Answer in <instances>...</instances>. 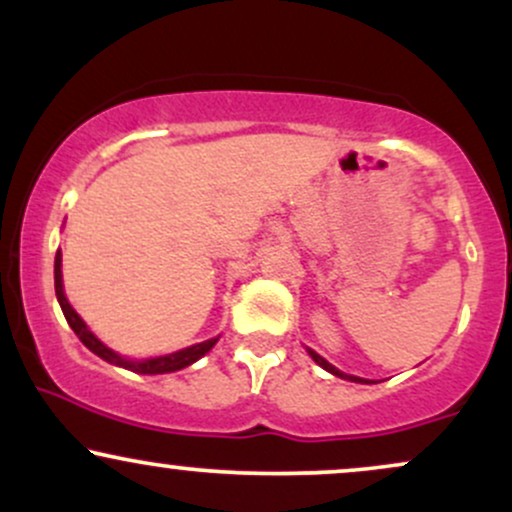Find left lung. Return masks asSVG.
<instances>
[{"instance_id": "8db88e82", "label": "left lung", "mask_w": 512, "mask_h": 512, "mask_svg": "<svg viewBox=\"0 0 512 512\" xmlns=\"http://www.w3.org/2000/svg\"><path fill=\"white\" fill-rule=\"evenodd\" d=\"M308 354H310V356H313V361L317 363V366H322V368H325V370H330V373H332V375H337V378L351 380V383H368V380H363V378H356V375H344V373H342V370H337V368H334V366H332V363H327V361H325V358H322V356H317V354H315V351H310V349H308Z\"/></svg>"}]
</instances>
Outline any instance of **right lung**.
<instances>
[{
  "label": "right lung",
  "mask_w": 512,
  "mask_h": 512,
  "mask_svg": "<svg viewBox=\"0 0 512 512\" xmlns=\"http://www.w3.org/2000/svg\"><path fill=\"white\" fill-rule=\"evenodd\" d=\"M55 293H57V301H60V308L64 317H67L69 327L76 332V337L84 342L88 349L93 351L96 356H101L103 361L108 363H115V366H122L127 370H134V373H144V375H156V373H173V370H180L185 366H190V363H195L197 358H202L207 351L214 346L219 339H207V342L202 344H195V346H187V349L182 351H175V354H168V356H158V358H146V361H127V358L117 356L115 351H110L108 346L98 342L96 337H93L91 330L84 325V320H81L79 315H76V310L69 305L67 296H64V289H62V255L57 252L55 255Z\"/></svg>",
  "instance_id": "right-lung-1"
}]
</instances>
